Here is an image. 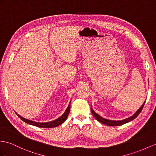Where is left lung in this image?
I'll return each instance as SVG.
<instances>
[{"label": "left lung", "mask_w": 156, "mask_h": 156, "mask_svg": "<svg viewBox=\"0 0 156 156\" xmlns=\"http://www.w3.org/2000/svg\"><path fill=\"white\" fill-rule=\"evenodd\" d=\"M145 102H144V104L142 105V107H140L138 110V111L135 112L134 115H133L132 116L127 118V119L122 120H108V119H104V118L100 116L99 115H98V114H97L95 112L93 111V108H92V106H91V107H90V110H91V112H92L93 115L98 121V122H100L102 124H104L105 125H107V126H120V125H122L124 124H126L127 122H130V121H132V120L135 119L139 115V114L141 112L144 106V104H145Z\"/></svg>", "instance_id": "left-lung-1"}]
</instances>
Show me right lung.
I'll use <instances>...</instances> for the list:
<instances>
[{"mask_svg": "<svg viewBox=\"0 0 156 156\" xmlns=\"http://www.w3.org/2000/svg\"><path fill=\"white\" fill-rule=\"evenodd\" d=\"M69 111H70V102H69V105H68L67 109L66 110L65 112H64L59 118H58V119H57L56 120H55L54 121H51V122H44V123L43 122H34V121H32V120H28V119H26L25 118L22 117L21 116L18 115V114H17V115L22 120H23L24 122H25L26 123L33 125V126H37L39 128H54L56 126H58L59 125L62 124V123L65 122L68 115H69Z\"/></svg>", "mask_w": 156, "mask_h": 156, "instance_id": "add662e5", "label": "right lung"}]
</instances>
